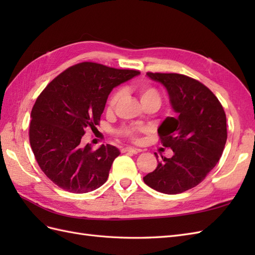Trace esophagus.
<instances>
[{
	"instance_id": "esophagus-1",
	"label": "esophagus",
	"mask_w": 255,
	"mask_h": 255,
	"mask_svg": "<svg viewBox=\"0 0 255 255\" xmlns=\"http://www.w3.org/2000/svg\"><path fill=\"white\" fill-rule=\"evenodd\" d=\"M121 151H122L123 153H126V152H130V153H134V154H137V153L141 152V150H140V149L132 148V146H125V148H122V149H121Z\"/></svg>"
}]
</instances>
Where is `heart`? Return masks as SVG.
<instances>
[{"instance_id": "heart-1", "label": "heart", "mask_w": 255, "mask_h": 255, "mask_svg": "<svg viewBox=\"0 0 255 255\" xmlns=\"http://www.w3.org/2000/svg\"><path fill=\"white\" fill-rule=\"evenodd\" d=\"M125 97V90L120 89L117 90L113 95L111 101H110V106L114 107L117 105L121 100ZM139 97H140V101L141 104L145 103V102H154L156 103L157 105H159L160 103V95L159 92L151 86H148V85H144V86L140 87L139 89ZM146 128L143 127H139V126H130V127H125L122 128L119 133L123 136H126L129 139H135V138L138 136V134L145 132Z\"/></svg>"}]
</instances>
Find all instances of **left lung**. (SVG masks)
<instances>
[{"label":"left lung","mask_w":255,"mask_h":255,"mask_svg":"<svg viewBox=\"0 0 255 255\" xmlns=\"http://www.w3.org/2000/svg\"><path fill=\"white\" fill-rule=\"evenodd\" d=\"M146 76L166 88L176 117H167L157 128L172 157L157 159L156 169L143 181L163 194H181L201 183L219 161L228 137L226 114L202 83L177 73Z\"/></svg>","instance_id":"8db88e82"}]
</instances>
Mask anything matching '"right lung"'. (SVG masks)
<instances>
[{"label": "right lung", "instance_id": "add662e5", "mask_svg": "<svg viewBox=\"0 0 255 255\" xmlns=\"http://www.w3.org/2000/svg\"><path fill=\"white\" fill-rule=\"evenodd\" d=\"M139 74L86 61L60 73L37 98L29 142L41 170L58 187L85 194L107 181L119 149L102 144L92 150L81 144L82 137L99 125L111 91Z\"/></svg>", "mask_w": 255, "mask_h": 255}]
</instances>
